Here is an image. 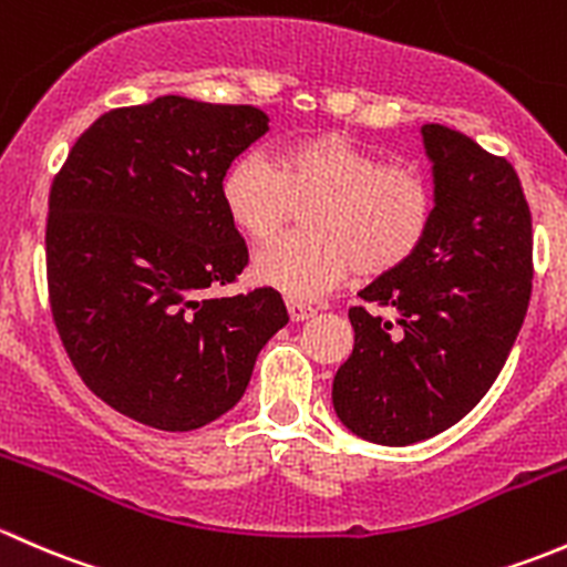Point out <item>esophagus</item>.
I'll use <instances>...</instances> for the list:
<instances>
[{
	"mask_svg": "<svg viewBox=\"0 0 567 567\" xmlns=\"http://www.w3.org/2000/svg\"><path fill=\"white\" fill-rule=\"evenodd\" d=\"M286 311H289L291 322H306V319H311L313 313H317V308H311L308 302L300 300H286Z\"/></svg>",
	"mask_w": 567,
	"mask_h": 567,
	"instance_id": "esophagus-1",
	"label": "esophagus"
}]
</instances>
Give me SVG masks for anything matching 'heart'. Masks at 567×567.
<instances>
[{
    "instance_id": "obj_1",
    "label": "heart",
    "mask_w": 567,
    "mask_h": 567,
    "mask_svg": "<svg viewBox=\"0 0 567 567\" xmlns=\"http://www.w3.org/2000/svg\"><path fill=\"white\" fill-rule=\"evenodd\" d=\"M231 224L250 243L278 237L297 207H311V235L284 237L254 261V278L289 300H317L360 270H399L423 248L436 215L429 177L406 163H382L341 133L300 138L278 155L245 153L220 185Z\"/></svg>"
}]
</instances>
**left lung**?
<instances>
[{"label":"left lung","instance_id":"8db88e82","mask_svg":"<svg viewBox=\"0 0 567 567\" xmlns=\"http://www.w3.org/2000/svg\"><path fill=\"white\" fill-rule=\"evenodd\" d=\"M423 142L434 226L404 267L360 291L352 354L332 379L341 423L377 445L458 423L499 377L533 295V215L516 168L445 125H425Z\"/></svg>","mask_w":567,"mask_h":567}]
</instances>
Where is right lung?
<instances>
[{"label":"right lung","instance_id":"obj_1","mask_svg":"<svg viewBox=\"0 0 567 567\" xmlns=\"http://www.w3.org/2000/svg\"><path fill=\"white\" fill-rule=\"evenodd\" d=\"M265 133L256 106L163 95L97 116L54 174L51 317L111 410L161 431L202 429L243 399L259 349L289 322L270 286L207 297L248 267L220 185Z\"/></svg>","mask_w":567,"mask_h":567}]
</instances>
